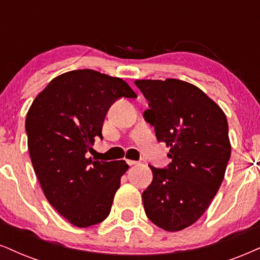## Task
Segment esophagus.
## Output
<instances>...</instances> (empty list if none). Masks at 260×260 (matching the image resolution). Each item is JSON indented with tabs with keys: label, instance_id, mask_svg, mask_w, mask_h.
Returning a JSON list of instances; mask_svg holds the SVG:
<instances>
[{
	"label": "esophagus",
	"instance_id": "obj_1",
	"mask_svg": "<svg viewBox=\"0 0 260 260\" xmlns=\"http://www.w3.org/2000/svg\"><path fill=\"white\" fill-rule=\"evenodd\" d=\"M126 164L133 166V165H137L139 164V161H135V160H126Z\"/></svg>",
	"mask_w": 260,
	"mask_h": 260
}]
</instances>
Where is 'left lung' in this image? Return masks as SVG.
<instances>
[{
    "instance_id": "1",
    "label": "left lung",
    "mask_w": 260,
    "mask_h": 260,
    "mask_svg": "<svg viewBox=\"0 0 260 260\" xmlns=\"http://www.w3.org/2000/svg\"><path fill=\"white\" fill-rule=\"evenodd\" d=\"M148 101L143 117L172 161L149 165L153 181L142 193L147 217L178 232L203 216L217 194L232 154L224 112L203 90L179 79L135 81Z\"/></svg>"
}]
</instances>
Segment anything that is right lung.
<instances>
[{"mask_svg":"<svg viewBox=\"0 0 260 260\" xmlns=\"http://www.w3.org/2000/svg\"><path fill=\"white\" fill-rule=\"evenodd\" d=\"M121 98L137 95L127 83L94 70H76L54 78L27 112L25 129L35 174L49 204L78 228L107 218L124 160L88 158L102 137L108 110Z\"/></svg>","mask_w":260,"mask_h":260,"instance_id":"add662e5","label":"right lung"}]
</instances>
